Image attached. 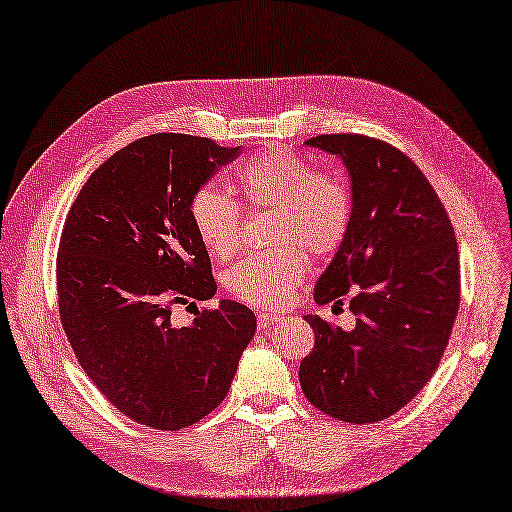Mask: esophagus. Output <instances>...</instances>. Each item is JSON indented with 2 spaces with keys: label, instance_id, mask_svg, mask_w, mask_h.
Here are the masks:
<instances>
[{
  "label": "esophagus",
  "instance_id": "34e87169",
  "mask_svg": "<svg viewBox=\"0 0 512 512\" xmlns=\"http://www.w3.org/2000/svg\"><path fill=\"white\" fill-rule=\"evenodd\" d=\"M280 317L278 315H271V313H260L258 315V330H267L273 323H278Z\"/></svg>",
  "mask_w": 512,
  "mask_h": 512
}]
</instances>
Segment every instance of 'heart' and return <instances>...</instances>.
<instances>
[{"mask_svg": "<svg viewBox=\"0 0 512 512\" xmlns=\"http://www.w3.org/2000/svg\"><path fill=\"white\" fill-rule=\"evenodd\" d=\"M247 210H273L269 254H254L226 271V289L243 304L284 308L308 276V255L330 258L352 228L354 195L339 171L315 169L284 147H267L234 173ZM189 213L210 256L228 260L243 245V208L215 186H199Z\"/></svg>", "mask_w": 512, "mask_h": 512, "instance_id": "obj_1", "label": "heart"}]
</instances>
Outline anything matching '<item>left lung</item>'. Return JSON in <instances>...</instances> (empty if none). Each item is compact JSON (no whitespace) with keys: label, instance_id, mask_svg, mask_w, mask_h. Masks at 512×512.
I'll return each mask as SVG.
<instances>
[{"label":"left lung","instance_id":"8db88e82","mask_svg":"<svg viewBox=\"0 0 512 512\" xmlns=\"http://www.w3.org/2000/svg\"><path fill=\"white\" fill-rule=\"evenodd\" d=\"M306 143L339 154L352 176V228L315 299H347L356 328L308 315L315 347L299 365V384L321 413L376 423L413 400L441 363L460 304L456 236L439 195L402 149L354 132Z\"/></svg>","mask_w":512,"mask_h":512}]
</instances>
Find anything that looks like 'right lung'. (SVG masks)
<instances>
[{"mask_svg": "<svg viewBox=\"0 0 512 512\" xmlns=\"http://www.w3.org/2000/svg\"><path fill=\"white\" fill-rule=\"evenodd\" d=\"M236 156L206 136H143L91 173L62 226V328L99 393L141 426L173 432L213 413L256 332V315L230 299L171 323L176 304L217 293L189 204Z\"/></svg>", "mask_w": 512, "mask_h": 512, "instance_id": "obj_1", "label": "right lung"}]
</instances>
